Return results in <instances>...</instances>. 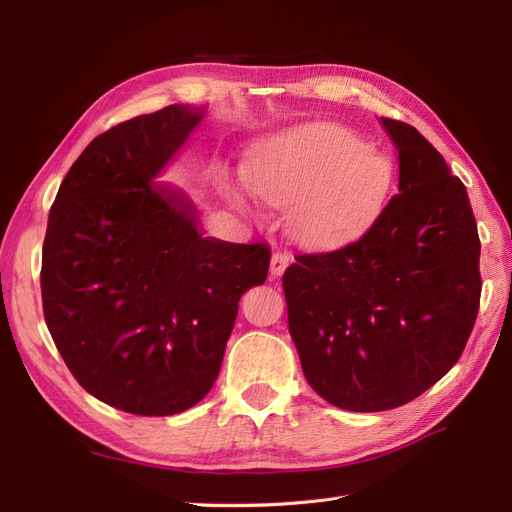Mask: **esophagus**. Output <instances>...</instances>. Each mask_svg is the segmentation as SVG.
Segmentation results:
<instances>
[{"label": "esophagus", "instance_id": "34e87169", "mask_svg": "<svg viewBox=\"0 0 512 512\" xmlns=\"http://www.w3.org/2000/svg\"><path fill=\"white\" fill-rule=\"evenodd\" d=\"M290 265V256L286 254V252H273V256H271V267H269V271H271V275L273 277H280L284 271H286V267Z\"/></svg>", "mask_w": 512, "mask_h": 512}]
</instances>
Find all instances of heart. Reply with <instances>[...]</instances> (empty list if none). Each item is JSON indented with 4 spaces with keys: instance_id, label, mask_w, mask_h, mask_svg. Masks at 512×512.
<instances>
[{
    "instance_id": "b5f03b06",
    "label": "heart",
    "mask_w": 512,
    "mask_h": 512,
    "mask_svg": "<svg viewBox=\"0 0 512 512\" xmlns=\"http://www.w3.org/2000/svg\"><path fill=\"white\" fill-rule=\"evenodd\" d=\"M395 177L393 158L337 121H305L247 149L243 179L267 205L284 207L294 237L331 245L374 215Z\"/></svg>"
}]
</instances>
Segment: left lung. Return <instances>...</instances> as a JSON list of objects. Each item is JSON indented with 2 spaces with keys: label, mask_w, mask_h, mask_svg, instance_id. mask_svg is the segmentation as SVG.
Returning a JSON list of instances; mask_svg holds the SVG:
<instances>
[{
  "label": "left lung",
  "mask_w": 512,
  "mask_h": 512,
  "mask_svg": "<svg viewBox=\"0 0 512 512\" xmlns=\"http://www.w3.org/2000/svg\"><path fill=\"white\" fill-rule=\"evenodd\" d=\"M382 126L399 151V194L363 237L294 256L282 277L305 380L350 412L399 408L446 376L483 288L466 185L416 128Z\"/></svg>",
  "instance_id": "8db88e82"
}]
</instances>
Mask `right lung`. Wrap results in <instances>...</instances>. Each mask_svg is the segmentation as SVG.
I'll return each mask as SVG.
<instances>
[{"label": "right lung", "instance_id": "right-lung-1", "mask_svg": "<svg viewBox=\"0 0 512 512\" xmlns=\"http://www.w3.org/2000/svg\"><path fill=\"white\" fill-rule=\"evenodd\" d=\"M170 104L96 136L61 181L42 245L46 327L83 389L141 416L196 406L218 378L267 243L203 237L190 200L160 183L203 119Z\"/></svg>", "mask_w": 512, "mask_h": 512}]
</instances>
